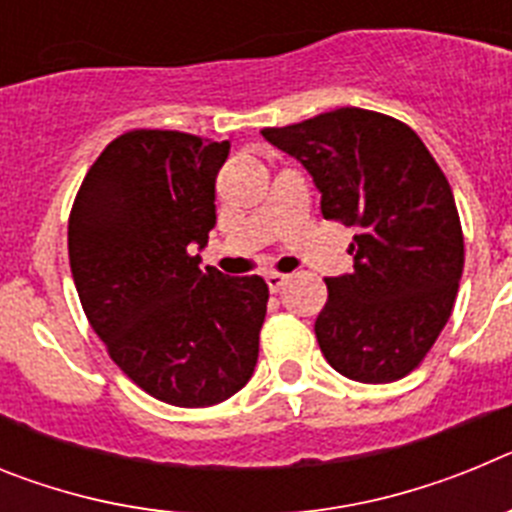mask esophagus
Instances as JSON below:
<instances>
[{
    "label": "esophagus",
    "mask_w": 512,
    "mask_h": 512,
    "mask_svg": "<svg viewBox=\"0 0 512 512\" xmlns=\"http://www.w3.org/2000/svg\"><path fill=\"white\" fill-rule=\"evenodd\" d=\"M287 279V274H279V271H269V274H266V284H269L271 292H279V289L287 284Z\"/></svg>",
    "instance_id": "34e87169"
}]
</instances>
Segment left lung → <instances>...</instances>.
<instances>
[{
	"label": "left lung",
	"instance_id": "8db88e82",
	"mask_svg": "<svg viewBox=\"0 0 512 512\" xmlns=\"http://www.w3.org/2000/svg\"><path fill=\"white\" fill-rule=\"evenodd\" d=\"M300 158L320 212L356 228L354 271L325 279L315 336L328 364L366 384L402 379L449 323L464 269L454 192L413 128L359 107L261 130Z\"/></svg>",
	"mask_w": 512,
	"mask_h": 512
}]
</instances>
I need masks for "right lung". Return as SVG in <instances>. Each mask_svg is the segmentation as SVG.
Returning a JSON list of instances; mask_svg holds the SVG:
<instances>
[{"instance_id":"add662e5","label":"right lung","mask_w":512,"mask_h":512,"mask_svg":"<svg viewBox=\"0 0 512 512\" xmlns=\"http://www.w3.org/2000/svg\"><path fill=\"white\" fill-rule=\"evenodd\" d=\"M230 143L128 130L87 171L69 215L76 292L110 359L176 408L228 400L259 359L269 287L200 266Z\"/></svg>"}]
</instances>
